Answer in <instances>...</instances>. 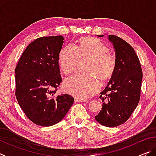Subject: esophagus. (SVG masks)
Segmentation results:
<instances>
[{
  "instance_id": "34e87169",
  "label": "esophagus",
  "mask_w": 156,
  "mask_h": 156,
  "mask_svg": "<svg viewBox=\"0 0 156 156\" xmlns=\"http://www.w3.org/2000/svg\"><path fill=\"white\" fill-rule=\"evenodd\" d=\"M74 100H75V102H84V100L80 99V98H75Z\"/></svg>"
}]
</instances>
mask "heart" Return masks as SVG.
Instances as JSON below:
<instances>
[{
	"label": "heart",
	"instance_id": "b5f03b06",
	"mask_svg": "<svg viewBox=\"0 0 156 156\" xmlns=\"http://www.w3.org/2000/svg\"><path fill=\"white\" fill-rule=\"evenodd\" d=\"M89 61L87 73H76L65 79L64 88L68 93L79 98L90 97L98 91L100 84L97 77L106 80L112 76L116 68V58L102 41L96 38L84 37L76 46L71 44L60 52L58 63L65 74L75 71L80 60Z\"/></svg>",
	"mask_w": 156,
	"mask_h": 156
}]
</instances>
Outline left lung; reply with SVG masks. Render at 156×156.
<instances>
[{"label": "left lung", "mask_w": 156, "mask_h": 156, "mask_svg": "<svg viewBox=\"0 0 156 156\" xmlns=\"http://www.w3.org/2000/svg\"><path fill=\"white\" fill-rule=\"evenodd\" d=\"M108 36L114 47L117 64L106 88L100 93L103 103L95 119L102 125L113 127L125 122L138 106L142 71L133 47L117 36Z\"/></svg>", "instance_id": "left-lung-1"}]
</instances>
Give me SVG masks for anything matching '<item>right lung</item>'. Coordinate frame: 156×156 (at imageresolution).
<instances>
[{
  "label": "right lung",
  "mask_w": 156,
  "mask_h": 156,
  "mask_svg": "<svg viewBox=\"0 0 156 156\" xmlns=\"http://www.w3.org/2000/svg\"><path fill=\"white\" fill-rule=\"evenodd\" d=\"M64 38L44 36L29 44L16 67L15 95L21 109L36 125L49 126L61 121L74 99L55 96L62 81L58 57Z\"/></svg>",
  "instance_id": "obj_1"
}]
</instances>
